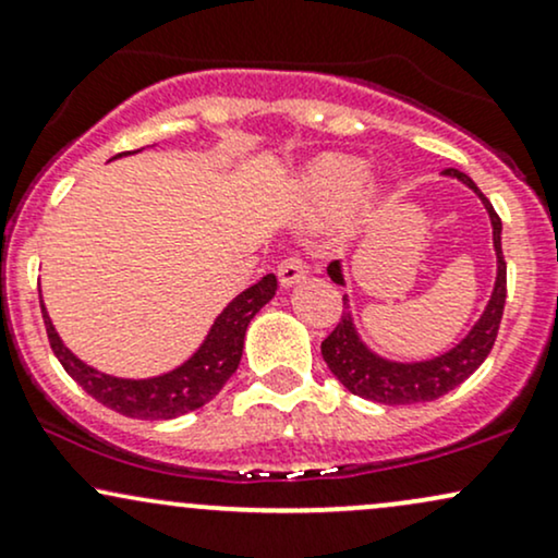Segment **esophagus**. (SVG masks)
<instances>
[{
  "mask_svg": "<svg viewBox=\"0 0 558 558\" xmlns=\"http://www.w3.org/2000/svg\"><path fill=\"white\" fill-rule=\"evenodd\" d=\"M306 272H310V267H306V262L299 257H288L278 265V280L283 288L301 283V280L306 278Z\"/></svg>",
  "mask_w": 558,
  "mask_h": 558,
  "instance_id": "1",
  "label": "esophagus"
}]
</instances>
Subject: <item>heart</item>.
<instances>
[{"instance_id": "obj_1", "label": "heart", "mask_w": 558, "mask_h": 558, "mask_svg": "<svg viewBox=\"0 0 558 558\" xmlns=\"http://www.w3.org/2000/svg\"><path fill=\"white\" fill-rule=\"evenodd\" d=\"M380 181L367 178V165L351 155H325L306 168L299 181V196L306 213L315 217L343 215L356 198H377Z\"/></svg>"}]
</instances>
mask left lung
I'll return each instance as SVG.
<instances>
[{
    "label": "left lung",
    "instance_id": "1",
    "mask_svg": "<svg viewBox=\"0 0 558 558\" xmlns=\"http://www.w3.org/2000/svg\"><path fill=\"white\" fill-rule=\"evenodd\" d=\"M446 178L459 181L483 202L485 213H488L493 228V252H496V280H493V291L488 304H485L483 315L477 323L466 330V336L444 354L430 356V360L417 362H399L388 360V356L377 354V351L362 338L356 328L354 312H351V299L343 296V317L323 341V360L328 362L330 373L338 377V383L354 396L388 403V407H407V403H425L446 396L448 390L470 377L475 369L488 360L493 343H496L498 325L504 317L506 304V262L501 248V220L493 213L490 202L483 196L475 181L459 170H444ZM328 275L332 283L345 286L343 262H330Z\"/></svg>",
    "mask_w": 558,
    "mask_h": 558
}]
</instances>
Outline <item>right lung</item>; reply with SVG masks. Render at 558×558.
I'll return each instance as SVG.
<instances>
[{
    "mask_svg": "<svg viewBox=\"0 0 558 558\" xmlns=\"http://www.w3.org/2000/svg\"><path fill=\"white\" fill-rule=\"evenodd\" d=\"M125 155H136V151H123V155H114L112 159ZM275 291H278V278L272 272L259 278L257 283L241 291L215 317L204 341L196 345L189 360L175 364L168 373L151 377H118L92 367L81 356H75L62 341L47 306H44V299L41 312L54 356L88 396H94L96 401L105 403L112 412L133 420H172L194 412V409L204 407L220 393L230 375L239 369L248 323L275 296Z\"/></svg>",
    "mask_w": 558,
    "mask_h": 558,
    "instance_id": "right-lung-1",
    "label": "right lung"
}]
</instances>
